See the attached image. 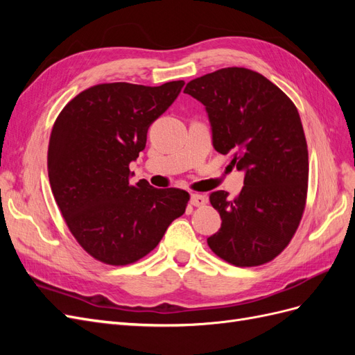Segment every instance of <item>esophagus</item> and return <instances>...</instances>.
<instances>
[{"label": "esophagus", "mask_w": 355, "mask_h": 355, "mask_svg": "<svg viewBox=\"0 0 355 355\" xmlns=\"http://www.w3.org/2000/svg\"><path fill=\"white\" fill-rule=\"evenodd\" d=\"M189 202H191V206L201 207V206H204V204L207 202V198L204 197V196H201V194H191Z\"/></svg>", "instance_id": "obj_1"}]
</instances>
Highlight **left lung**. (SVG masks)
Segmentation results:
<instances>
[{
  "mask_svg": "<svg viewBox=\"0 0 355 355\" xmlns=\"http://www.w3.org/2000/svg\"><path fill=\"white\" fill-rule=\"evenodd\" d=\"M206 106L213 146L244 171L240 194H210L220 230L207 239L214 254L235 266H257L280 254L299 227L308 191V148L287 94L259 72L223 68L187 84Z\"/></svg>",
  "mask_w": 355,
  "mask_h": 355,
  "instance_id": "8db88e82",
  "label": "left lung"
}]
</instances>
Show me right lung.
<instances>
[{
  "mask_svg": "<svg viewBox=\"0 0 355 355\" xmlns=\"http://www.w3.org/2000/svg\"><path fill=\"white\" fill-rule=\"evenodd\" d=\"M184 84H98L75 96L56 118L47 154L51 192L75 240L94 259L139 261L185 213L187 191L157 189L145 179L132 185L128 168L145 149L149 125Z\"/></svg>",
  "mask_w": 355,
  "mask_h": 355,
  "instance_id": "right-lung-1",
  "label": "right lung"
}]
</instances>
